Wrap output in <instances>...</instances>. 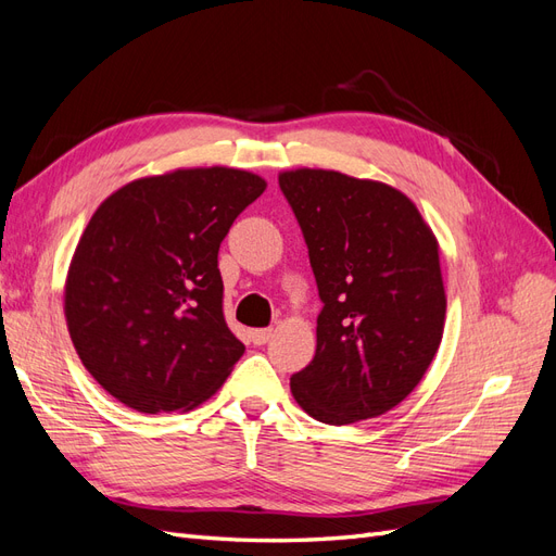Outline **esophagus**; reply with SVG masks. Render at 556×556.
Listing matches in <instances>:
<instances>
[{
  "mask_svg": "<svg viewBox=\"0 0 556 556\" xmlns=\"http://www.w3.org/2000/svg\"><path fill=\"white\" fill-rule=\"evenodd\" d=\"M250 339L255 345H264V343H268V339H271V329H252Z\"/></svg>",
  "mask_w": 556,
  "mask_h": 556,
  "instance_id": "1",
  "label": "esophagus"
}]
</instances>
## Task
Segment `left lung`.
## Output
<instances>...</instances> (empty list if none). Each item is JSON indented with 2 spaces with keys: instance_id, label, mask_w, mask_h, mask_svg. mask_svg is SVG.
<instances>
[{
  "instance_id": "8db88e82",
  "label": "left lung",
  "mask_w": 556,
  "mask_h": 556,
  "mask_svg": "<svg viewBox=\"0 0 556 556\" xmlns=\"http://www.w3.org/2000/svg\"><path fill=\"white\" fill-rule=\"evenodd\" d=\"M278 182L325 304L315 357L290 378L294 401L336 427L392 410L425 378L443 339L439 241L387 182L308 166Z\"/></svg>"
}]
</instances>
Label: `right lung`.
Instances as JSON below:
<instances>
[{
    "label": "right lung",
    "mask_w": 556,
    "mask_h": 556,
    "mask_svg": "<svg viewBox=\"0 0 556 556\" xmlns=\"http://www.w3.org/2000/svg\"><path fill=\"white\" fill-rule=\"evenodd\" d=\"M264 190L257 174L194 166L131 180L92 213L66 271L64 317L83 366L127 408L192 410L241 359L217 250Z\"/></svg>",
    "instance_id": "right-lung-1"
}]
</instances>
